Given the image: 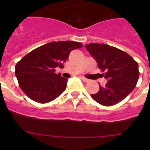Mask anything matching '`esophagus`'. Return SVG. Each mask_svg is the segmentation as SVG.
<instances>
[{"mask_svg": "<svg viewBox=\"0 0 150 150\" xmlns=\"http://www.w3.org/2000/svg\"><path fill=\"white\" fill-rule=\"evenodd\" d=\"M80 78H81V79H82V80H83V82H86V83L88 82V79H87V78L84 77V76H80Z\"/></svg>", "mask_w": 150, "mask_h": 150, "instance_id": "esophagus-1", "label": "esophagus"}]
</instances>
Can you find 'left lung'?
<instances>
[{
    "instance_id": "left-lung-1",
    "label": "left lung",
    "mask_w": 150,
    "mask_h": 150,
    "mask_svg": "<svg viewBox=\"0 0 150 150\" xmlns=\"http://www.w3.org/2000/svg\"><path fill=\"white\" fill-rule=\"evenodd\" d=\"M88 52L96 60L98 67L104 71L107 80L105 86L91 97L98 104L112 106L120 103L135 88L138 80V64L131 55L114 46L104 43L86 45Z\"/></svg>"
}]
</instances>
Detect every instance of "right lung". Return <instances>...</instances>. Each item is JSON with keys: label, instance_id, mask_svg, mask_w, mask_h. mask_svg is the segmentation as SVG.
<instances>
[{"label": "right lung", "instance_id": "obj_1", "mask_svg": "<svg viewBox=\"0 0 150 150\" xmlns=\"http://www.w3.org/2000/svg\"><path fill=\"white\" fill-rule=\"evenodd\" d=\"M83 45L75 41L50 42L32 50L16 65L18 85L29 98L45 104L55 100L66 89L67 79L55 73L63 67L70 52Z\"/></svg>", "mask_w": 150, "mask_h": 150}]
</instances>
